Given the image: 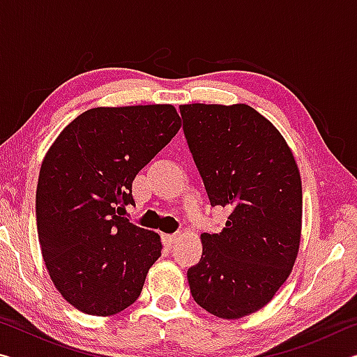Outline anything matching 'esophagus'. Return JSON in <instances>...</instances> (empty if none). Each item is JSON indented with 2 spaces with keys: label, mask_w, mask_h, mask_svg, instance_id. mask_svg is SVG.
<instances>
[{
  "label": "esophagus",
  "mask_w": 357,
  "mask_h": 357,
  "mask_svg": "<svg viewBox=\"0 0 357 357\" xmlns=\"http://www.w3.org/2000/svg\"><path fill=\"white\" fill-rule=\"evenodd\" d=\"M176 238H178L176 233H173V234H162V241H164V244L168 245V247H170L174 243V241H176Z\"/></svg>",
  "instance_id": "34e87169"
}]
</instances>
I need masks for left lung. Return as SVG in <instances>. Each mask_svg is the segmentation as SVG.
Segmentation results:
<instances>
[{
    "mask_svg": "<svg viewBox=\"0 0 357 357\" xmlns=\"http://www.w3.org/2000/svg\"><path fill=\"white\" fill-rule=\"evenodd\" d=\"M179 112L211 204L231 211L220 233L202 234V259L187 271L192 298L219 318H243L274 298L298 257L299 168L280 132L249 105Z\"/></svg>",
    "mask_w": 357,
    "mask_h": 357,
    "instance_id": "8db88e82",
    "label": "left lung"
}]
</instances>
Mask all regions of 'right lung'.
<instances>
[{
  "mask_svg": "<svg viewBox=\"0 0 357 357\" xmlns=\"http://www.w3.org/2000/svg\"><path fill=\"white\" fill-rule=\"evenodd\" d=\"M179 129L173 105L98 107L66 126L45 154L39 244L56 289L77 310L110 317L140 296L160 236L121 215L135 204L137 173Z\"/></svg>",
  "mask_w": 357,
  "mask_h": 357,
  "instance_id": "add662e5",
  "label": "right lung"
}]
</instances>
